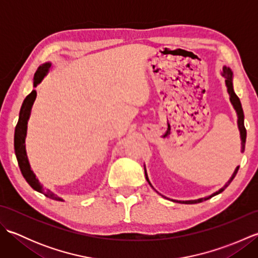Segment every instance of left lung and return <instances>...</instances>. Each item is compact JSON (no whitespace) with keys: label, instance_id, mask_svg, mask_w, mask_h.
Masks as SVG:
<instances>
[{"label":"left lung","instance_id":"1","mask_svg":"<svg viewBox=\"0 0 258 258\" xmlns=\"http://www.w3.org/2000/svg\"><path fill=\"white\" fill-rule=\"evenodd\" d=\"M222 75L224 76V79H225V84H226L227 92H228V94H229V101H231L232 105H233V107L235 108V111H236V114H237V125H238L239 134H240V141H242V153H243L244 150H245V143H246V128H245V126H244V112H243V108H242V104H240L239 98H238V96H237L236 94H235L234 89H233V72H232V70L229 69L228 67H223ZM238 168H239V166H237L236 168H235V171H234V173H233V175H232V177L228 179V182H227L225 185H224L221 189H218L217 191H215V193H213L212 195L207 196V197H204V199H199V200H191V201H174V202L182 203V204H196V203H201V202H203V201L210 200L211 197L222 193V191H223L224 189H225L229 184H231V182L234 179V177L236 176V174H237V172H238ZM145 177H146L147 182H149V184L152 186L149 177H147L146 169H145ZM152 187H153V186H152Z\"/></svg>","mask_w":258,"mask_h":258}]
</instances>
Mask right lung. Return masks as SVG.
I'll list each match as a JSON object with an SVG mask.
<instances>
[{
    "label": "right lung",
    "mask_w": 258,
    "mask_h": 258,
    "mask_svg": "<svg viewBox=\"0 0 258 258\" xmlns=\"http://www.w3.org/2000/svg\"><path fill=\"white\" fill-rule=\"evenodd\" d=\"M52 64L50 62L42 64L41 67H38L37 71L34 74V79H33V86L36 87L38 84L41 83L42 80L45 78V75L48 73V70L51 69ZM36 98V91L33 90L29 95L25 97V100L22 104L21 109H20V115H19V122L15 126V133H14V150H15V155L16 160H18L20 169L22 172V175L25 178L27 183L30 184L33 189H35L40 193L44 194L45 196L50 197L52 200L55 201H64L61 197L56 196L54 193L50 190H44L43 189V186L41 183L38 182L36 178V175L34 172L31 169V165L29 163V158L26 155V150H25V138H26V132H27V122H29L30 115H31V109L33 106V103H34Z\"/></svg>",
    "instance_id": "add662e5"
}]
</instances>
